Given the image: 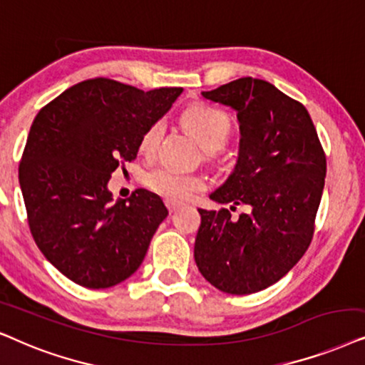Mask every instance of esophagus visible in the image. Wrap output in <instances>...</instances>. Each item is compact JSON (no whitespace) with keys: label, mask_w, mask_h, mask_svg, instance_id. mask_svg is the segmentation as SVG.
Segmentation results:
<instances>
[{"label":"esophagus","mask_w":365,"mask_h":365,"mask_svg":"<svg viewBox=\"0 0 365 365\" xmlns=\"http://www.w3.org/2000/svg\"><path fill=\"white\" fill-rule=\"evenodd\" d=\"M165 205H167V208H168V212L170 213H173L175 210H177V208L182 205V203L180 202H175V200H172V198H167V200H165Z\"/></svg>","instance_id":"obj_1"}]
</instances>
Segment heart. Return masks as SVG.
<instances>
[{
    "label": "heart",
    "instance_id": "heart-1",
    "mask_svg": "<svg viewBox=\"0 0 365 365\" xmlns=\"http://www.w3.org/2000/svg\"><path fill=\"white\" fill-rule=\"evenodd\" d=\"M182 121L188 132L198 140V143L207 150H217L227 142L232 130V121L225 111L205 101H195L188 105L182 113ZM163 133L162 121H155L140 140V150L145 155H152L158 147ZM145 183L150 190L172 200H187L205 188V180L197 175L183 173L177 168L157 167L147 173Z\"/></svg>",
    "mask_w": 365,
    "mask_h": 365
}]
</instances>
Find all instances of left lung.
Segmentation results:
<instances>
[{
    "mask_svg": "<svg viewBox=\"0 0 365 365\" xmlns=\"http://www.w3.org/2000/svg\"><path fill=\"white\" fill-rule=\"evenodd\" d=\"M202 95L237 110L242 135L235 168L210 198L250 212L232 218L228 208H198L193 255L213 287L254 294L280 280L309 249L325 153L305 106L269 81L245 76Z\"/></svg>",
    "mask_w": 365,
    "mask_h": 365,
    "instance_id": "left-lung-1",
    "label": "left lung"
}]
</instances>
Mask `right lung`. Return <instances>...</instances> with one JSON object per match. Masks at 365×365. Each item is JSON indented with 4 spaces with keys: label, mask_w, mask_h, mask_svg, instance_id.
<instances>
[{
    "label": "right lung",
    "mask_w": 365,
    "mask_h": 365,
    "mask_svg": "<svg viewBox=\"0 0 365 365\" xmlns=\"http://www.w3.org/2000/svg\"><path fill=\"white\" fill-rule=\"evenodd\" d=\"M180 93L91 78L33 121L18 170L28 225L41 254L81 287L108 289L135 274L168 215L142 188L111 202L108 180L137 158L143 133Z\"/></svg>",
    "instance_id": "right-lung-1"
}]
</instances>
